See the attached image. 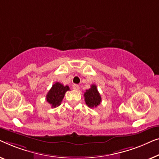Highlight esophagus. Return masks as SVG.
Returning <instances> with one entry per match:
<instances>
[{"label":"esophagus","instance_id":"obj_1","mask_svg":"<svg viewBox=\"0 0 159 159\" xmlns=\"http://www.w3.org/2000/svg\"><path fill=\"white\" fill-rule=\"evenodd\" d=\"M73 89H74V90L78 91V90H79L80 87H79V85H77V84H73Z\"/></svg>","mask_w":159,"mask_h":159}]
</instances>
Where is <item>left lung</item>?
Listing matches in <instances>:
<instances>
[{"label":"left lung","mask_w":159,"mask_h":159,"mask_svg":"<svg viewBox=\"0 0 159 159\" xmlns=\"http://www.w3.org/2000/svg\"><path fill=\"white\" fill-rule=\"evenodd\" d=\"M85 102L87 106L90 108H94L100 104L102 102V97L97 90V86L92 84L89 90H86L84 93Z\"/></svg>","instance_id":"1"}]
</instances>
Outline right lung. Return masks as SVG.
<instances>
[{
    "label": "right lung",
    "instance_id": "1",
    "mask_svg": "<svg viewBox=\"0 0 159 159\" xmlns=\"http://www.w3.org/2000/svg\"><path fill=\"white\" fill-rule=\"evenodd\" d=\"M70 90L68 86H63L59 82H56L52 85V88L48 91L46 96V99L52 107L55 108L61 104L65 93L67 91Z\"/></svg>",
    "mask_w": 159,
    "mask_h": 159
}]
</instances>
